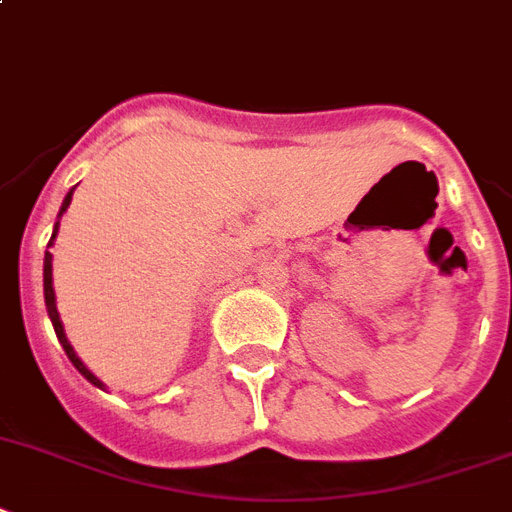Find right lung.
I'll return each instance as SVG.
<instances>
[{
  "instance_id": "obj_1",
  "label": "right lung",
  "mask_w": 512,
  "mask_h": 512,
  "mask_svg": "<svg viewBox=\"0 0 512 512\" xmlns=\"http://www.w3.org/2000/svg\"><path fill=\"white\" fill-rule=\"evenodd\" d=\"M70 198H73V190H70V193H67L65 204H62V209H59V217H62V211H65L67 206H70ZM57 230H59V222H57V225H54L52 240L57 238ZM52 240H49V246H52ZM44 298H46V311H49V319H52V324H54V332H57V337H59V342H62V348H65L67 358H70V361H73V366H75V369H78L80 374H83V377L88 379V382H91V384H96V387H101V382H99V379H96L94 374H91V371H88L86 366H83V361H80V358L75 356L73 345H70V342H67L65 327H62V322H59V314H57V303H54V287H52V253H49V251H46V256H44Z\"/></svg>"
}]
</instances>
